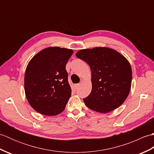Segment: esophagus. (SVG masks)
Returning <instances> with one entry per match:
<instances>
[{
	"label": "esophagus",
	"instance_id": "34e87169",
	"mask_svg": "<svg viewBox=\"0 0 154 154\" xmlns=\"http://www.w3.org/2000/svg\"><path fill=\"white\" fill-rule=\"evenodd\" d=\"M79 84H75V85H74V88H75V89H77L78 87H79Z\"/></svg>",
	"mask_w": 154,
	"mask_h": 154
}]
</instances>
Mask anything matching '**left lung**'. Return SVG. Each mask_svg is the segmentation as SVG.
Returning a JSON list of instances; mask_svg holds the SVG:
<instances>
[{"mask_svg":"<svg viewBox=\"0 0 154 154\" xmlns=\"http://www.w3.org/2000/svg\"><path fill=\"white\" fill-rule=\"evenodd\" d=\"M91 70L92 90L83 101L90 109L107 113L122 105L131 89L132 72L127 59L112 48L97 47L77 51Z\"/></svg>","mask_w":154,"mask_h":154,"instance_id":"left-lung-1","label":"left lung"}]
</instances>
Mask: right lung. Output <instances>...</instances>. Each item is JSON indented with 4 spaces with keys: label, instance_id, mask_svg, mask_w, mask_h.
Returning a JSON list of instances; mask_svg holds the SVG:
<instances>
[{
    "label": "right lung",
    "instance_id": "1",
    "mask_svg": "<svg viewBox=\"0 0 154 154\" xmlns=\"http://www.w3.org/2000/svg\"><path fill=\"white\" fill-rule=\"evenodd\" d=\"M73 50L49 47L29 61L24 91L30 105L41 114L55 116L64 110L71 94L65 65Z\"/></svg>",
    "mask_w": 154,
    "mask_h": 154
}]
</instances>
